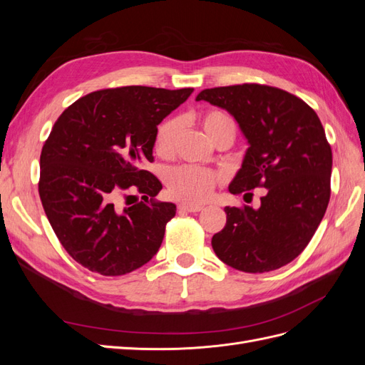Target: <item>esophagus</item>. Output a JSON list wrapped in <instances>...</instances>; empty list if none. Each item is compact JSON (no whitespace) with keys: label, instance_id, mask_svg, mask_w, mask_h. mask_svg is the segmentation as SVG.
<instances>
[{"label":"esophagus","instance_id":"obj_1","mask_svg":"<svg viewBox=\"0 0 365 365\" xmlns=\"http://www.w3.org/2000/svg\"><path fill=\"white\" fill-rule=\"evenodd\" d=\"M178 208H180V210H184V212L197 213V212H201V210H202L204 207H202V205H197V204H180Z\"/></svg>","mask_w":365,"mask_h":365}]
</instances>
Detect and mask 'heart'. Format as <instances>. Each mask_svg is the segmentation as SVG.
I'll use <instances>...</instances> for the list:
<instances>
[{
	"instance_id": "heart-1",
	"label": "heart",
	"mask_w": 365,
	"mask_h": 365,
	"mask_svg": "<svg viewBox=\"0 0 365 365\" xmlns=\"http://www.w3.org/2000/svg\"><path fill=\"white\" fill-rule=\"evenodd\" d=\"M201 126L210 140H215L219 132L224 129H233L235 123L230 115L220 111H207L201 117ZM182 121L178 117H172L164 120L158 126L153 148L161 157H170L176 141L181 134ZM165 187L170 196L176 200L189 202V204H200L207 201L216 189L220 176L208 169L195 168V165H176V168L169 169L164 176Z\"/></svg>"
}]
</instances>
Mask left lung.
<instances>
[{
  "instance_id": "obj_1",
  "label": "left lung",
  "mask_w": 365,
  "mask_h": 365,
  "mask_svg": "<svg viewBox=\"0 0 365 365\" xmlns=\"http://www.w3.org/2000/svg\"><path fill=\"white\" fill-rule=\"evenodd\" d=\"M196 101L227 109L250 143L228 190L267 189L259 208L225 207L216 256L252 274L284 267L311 242L330 200L332 149L322 121L302 98L268 85L210 88Z\"/></svg>"
}]
</instances>
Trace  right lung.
Instances as JSON below:
<instances>
[{"instance_id":"add662e5","label":"right lung","mask_w":365,"mask_h":365,"mask_svg":"<svg viewBox=\"0 0 365 365\" xmlns=\"http://www.w3.org/2000/svg\"><path fill=\"white\" fill-rule=\"evenodd\" d=\"M192 93L108 88L81 97L54 123L41 152L39 196L62 247L86 269L123 275L160 250L176 205L153 200L163 185L143 168L153 161L157 126Z\"/></svg>"}]
</instances>
